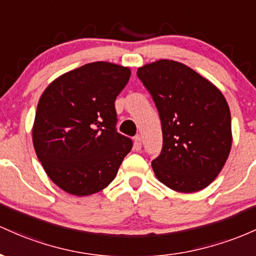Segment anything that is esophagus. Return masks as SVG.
I'll list each match as a JSON object with an SVG mask.
<instances>
[{
	"mask_svg": "<svg viewBox=\"0 0 256 256\" xmlns=\"http://www.w3.org/2000/svg\"><path fill=\"white\" fill-rule=\"evenodd\" d=\"M142 148V138L140 136H134V150L139 151Z\"/></svg>",
	"mask_w": 256,
	"mask_h": 256,
	"instance_id": "1",
	"label": "esophagus"
}]
</instances>
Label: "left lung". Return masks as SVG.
Wrapping results in <instances>:
<instances>
[{
    "label": "left lung",
    "mask_w": 256,
    "mask_h": 256,
    "mask_svg": "<svg viewBox=\"0 0 256 256\" xmlns=\"http://www.w3.org/2000/svg\"><path fill=\"white\" fill-rule=\"evenodd\" d=\"M162 123L163 148L152 160L166 188L191 194L214 182L232 145L231 114L210 81L179 62L160 59L138 68Z\"/></svg>",
    "instance_id": "obj_1"
}]
</instances>
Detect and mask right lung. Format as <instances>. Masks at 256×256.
<instances>
[{"mask_svg":"<svg viewBox=\"0 0 256 256\" xmlns=\"http://www.w3.org/2000/svg\"><path fill=\"white\" fill-rule=\"evenodd\" d=\"M130 68L90 62L46 88L32 127L37 158L50 180L74 196L104 190L116 176L133 142L116 130V96Z\"/></svg>","mask_w":256,"mask_h":256,"instance_id":"1","label":"right lung"}]
</instances>
